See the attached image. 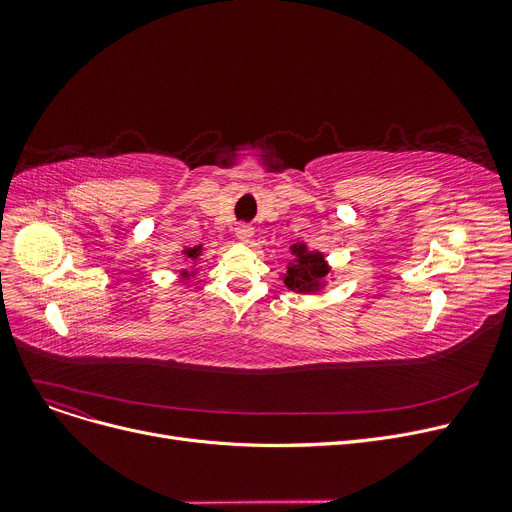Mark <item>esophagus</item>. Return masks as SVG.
Instances as JSON below:
<instances>
[{
  "label": "esophagus",
  "mask_w": 512,
  "mask_h": 512,
  "mask_svg": "<svg viewBox=\"0 0 512 512\" xmlns=\"http://www.w3.org/2000/svg\"><path fill=\"white\" fill-rule=\"evenodd\" d=\"M234 232L240 240H251L253 238V226H249V224H238Z\"/></svg>",
  "instance_id": "esophagus-1"
}]
</instances>
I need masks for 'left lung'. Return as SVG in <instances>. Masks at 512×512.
Returning <instances> with one entry per match:
<instances>
[{
  "instance_id": "obj_1",
  "label": "left lung",
  "mask_w": 512,
  "mask_h": 512,
  "mask_svg": "<svg viewBox=\"0 0 512 512\" xmlns=\"http://www.w3.org/2000/svg\"><path fill=\"white\" fill-rule=\"evenodd\" d=\"M292 253L297 255V261L290 263L284 284L290 290H299V292L315 290L319 286L321 278L328 274V265L324 261V255L307 253L305 245H294Z\"/></svg>"
}]
</instances>
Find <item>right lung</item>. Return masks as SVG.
<instances>
[{"instance_id": "add662e5", "label": "right lung", "mask_w": 512, "mask_h": 512, "mask_svg": "<svg viewBox=\"0 0 512 512\" xmlns=\"http://www.w3.org/2000/svg\"><path fill=\"white\" fill-rule=\"evenodd\" d=\"M188 257L197 259V257H199V249H191V251H188ZM184 276H188V274H184Z\"/></svg>"}]
</instances>
